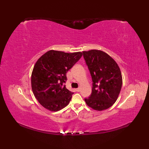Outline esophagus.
Here are the masks:
<instances>
[{"label": "esophagus", "mask_w": 149, "mask_h": 149, "mask_svg": "<svg viewBox=\"0 0 149 149\" xmlns=\"http://www.w3.org/2000/svg\"><path fill=\"white\" fill-rule=\"evenodd\" d=\"M76 91H77V92H79V91H81V88H78L76 89Z\"/></svg>", "instance_id": "34e87169"}]
</instances>
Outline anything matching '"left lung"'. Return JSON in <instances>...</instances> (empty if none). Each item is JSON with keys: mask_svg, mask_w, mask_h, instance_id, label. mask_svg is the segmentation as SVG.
Instances as JSON below:
<instances>
[{"mask_svg": "<svg viewBox=\"0 0 149 149\" xmlns=\"http://www.w3.org/2000/svg\"><path fill=\"white\" fill-rule=\"evenodd\" d=\"M83 56L93 81L90 96L84 99L87 105L97 111L112 106L122 86L121 71L111 57L99 50L83 51Z\"/></svg>", "mask_w": 149, "mask_h": 149, "instance_id": "obj_1", "label": "left lung"}]
</instances>
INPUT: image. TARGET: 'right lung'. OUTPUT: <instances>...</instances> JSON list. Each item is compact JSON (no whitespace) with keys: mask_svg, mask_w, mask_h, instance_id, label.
<instances>
[{"mask_svg":"<svg viewBox=\"0 0 149 149\" xmlns=\"http://www.w3.org/2000/svg\"><path fill=\"white\" fill-rule=\"evenodd\" d=\"M82 56L81 52L50 50L38 59L31 75V86L36 99L45 108L58 111L69 104L74 93L64 84L66 72Z\"/></svg>","mask_w":149,"mask_h":149,"instance_id":"1","label":"right lung"}]
</instances>
